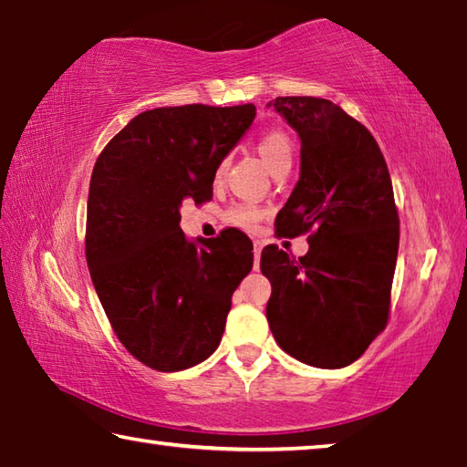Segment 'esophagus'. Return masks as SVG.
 <instances>
[{"mask_svg": "<svg viewBox=\"0 0 467 467\" xmlns=\"http://www.w3.org/2000/svg\"><path fill=\"white\" fill-rule=\"evenodd\" d=\"M262 247H264L262 241H259V239L253 241V253H255V262L257 264H259V255H262Z\"/></svg>", "mask_w": 467, "mask_h": 467, "instance_id": "34e87169", "label": "esophagus"}]
</instances>
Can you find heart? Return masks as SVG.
I'll list each match as a JSON object with an SVG mask.
<instances>
[{"mask_svg":"<svg viewBox=\"0 0 467 467\" xmlns=\"http://www.w3.org/2000/svg\"><path fill=\"white\" fill-rule=\"evenodd\" d=\"M257 152L265 162V167L272 171V175L280 172L284 169L292 167V158H295V148L292 141L284 131H267L257 141ZM226 162H220L216 169V181L223 177ZM264 208H259L255 203H233L231 208L224 212V220L228 224L239 226V228H255L259 220L264 218Z\"/></svg>","mask_w":467,"mask_h":467,"instance_id":"heart-1","label":"heart"}]
</instances>
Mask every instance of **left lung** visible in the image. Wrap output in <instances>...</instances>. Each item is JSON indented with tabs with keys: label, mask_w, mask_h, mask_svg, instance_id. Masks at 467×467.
I'll return each mask as SVG.
<instances>
[{
	"label": "left lung",
	"mask_w": 467,
	"mask_h": 467,
	"mask_svg": "<svg viewBox=\"0 0 467 467\" xmlns=\"http://www.w3.org/2000/svg\"><path fill=\"white\" fill-rule=\"evenodd\" d=\"M300 138V177L275 216L280 236L309 233V251H262L272 284L267 323L284 352L317 368L365 354L389 317L400 218L391 177L365 125L327 99L278 97Z\"/></svg>",
	"instance_id": "obj_1"
}]
</instances>
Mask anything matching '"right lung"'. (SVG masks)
Segmentation results:
<instances>
[{"mask_svg":"<svg viewBox=\"0 0 467 467\" xmlns=\"http://www.w3.org/2000/svg\"><path fill=\"white\" fill-rule=\"evenodd\" d=\"M255 119V107L144 110L94 164L86 262L119 342L146 367L200 365L224 334L233 292L253 267L243 233L187 241L181 202L212 197L218 164Z\"/></svg>","mask_w":467,"mask_h":467,"instance_id":"right-lung-1","label":"right lung"}]
</instances>
